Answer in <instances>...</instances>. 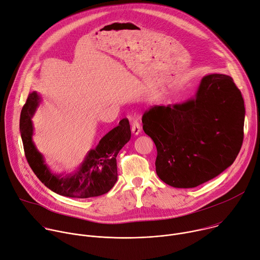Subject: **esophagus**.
<instances>
[{
  "label": "esophagus",
  "instance_id": "esophagus-1",
  "mask_svg": "<svg viewBox=\"0 0 260 260\" xmlns=\"http://www.w3.org/2000/svg\"><path fill=\"white\" fill-rule=\"evenodd\" d=\"M131 130H132V133L134 135H138L141 131V127H140V124L137 120H133L132 124H131Z\"/></svg>",
  "mask_w": 260,
  "mask_h": 260
}]
</instances>
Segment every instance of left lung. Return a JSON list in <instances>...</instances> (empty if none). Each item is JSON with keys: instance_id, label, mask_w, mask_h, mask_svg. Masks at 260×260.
<instances>
[{"instance_id": "1", "label": "left lung", "mask_w": 260, "mask_h": 260, "mask_svg": "<svg viewBox=\"0 0 260 260\" xmlns=\"http://www.w3.org/2000/svg\"><path fill=\"white\" fill-rule=\"evenodd\" d=\"M245 105L233 78L203 77L194 97L154 106L142 115V129L157 148L156 172L175 188H194L234 163L243 145Z\"/></svg>"}]
</instances>
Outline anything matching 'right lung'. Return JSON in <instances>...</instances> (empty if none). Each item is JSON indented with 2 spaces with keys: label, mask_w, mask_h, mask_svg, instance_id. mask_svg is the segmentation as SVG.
<instances>
[{
  "label": "right lung",
  "mask_w": 260,
  "mask_h": 260,
  "mask_svg": "<svg viewBox=\"0 0 260 260\" xmlns=\"http://www.w3.org/2000/svg\"><path fill=\"white\" fill-rule=\"evenodd\" d=\"M41 102L37 92L28 95L20 112L19 130L28 165L37 178L51 191L66 197L89 198L107 193L118 180L117 156L131 138L128 120H122L90 150L73 174L55 175L44 161L33 141L32 118Z\"/></svg>",
  "instance_id": "obj_1"
}]
</instances>
